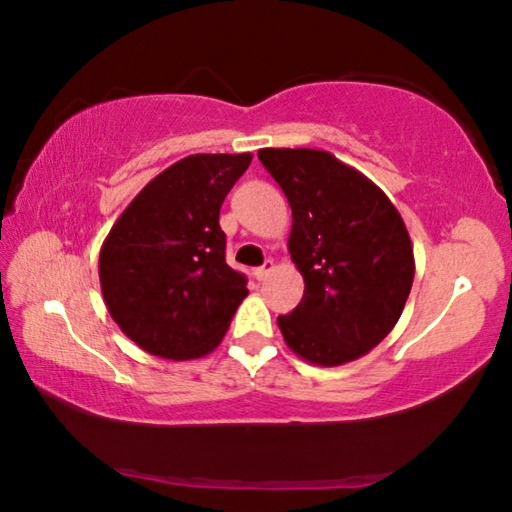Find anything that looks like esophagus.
<instances>
[{
  "mask_svg": "<svg viewBox=\"0 0 512 512\" xmlns=\"http://www.w3.org/2000/svg\"><path fill=\"white\" fill-rule=\"evenodd\" d=\"M273 259H266V262L262 264V266H257V269H255V278L257 280H264L266 278V275H269L271 271H273Z\"/></svg>",
  "mask_w": 512,
  "mask_h": 512,
  "instance_id": "34e87169",
  "label": "esophagus"
}]
</instances>
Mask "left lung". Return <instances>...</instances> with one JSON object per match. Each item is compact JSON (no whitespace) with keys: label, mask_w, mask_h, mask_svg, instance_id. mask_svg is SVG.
<instances>
[{"label":"left lung","mask_w":512,"mask_h":512,"mask_svg":"<svg viewBox=\"0 0 512 512\" xmlns=\"http://www.w3.org/2000/svg\"><path fill=\"white\" fill-rule=\"evenodd\" d=\"M257 157L289 200V253L305 280L303 300L278 316L282 337L319 367L362 358L392 332L415 280L401 214L326 150L264 148Z\"/></svg>","instance_id":"left-lung-1"}]
</instances>
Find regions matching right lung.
Wrapping results in <instances>:
<instances>
[{"instance_id":"right-lung-1","label":"right lung","mask_w":512,"mask_h":512,"mask_svg":"<svg viewBox=\"0 0 512 512\" xmlns=\"http://www.w3.org/2000/svg\"><path fill=\"white\" fill-rule=\"evenodd\" d=\"M253 154H191L143 186L100 250L111 319L157 358L193 360L225 337L246 275L225 262L218 214Z\"/></svg>"}]
</instances>
